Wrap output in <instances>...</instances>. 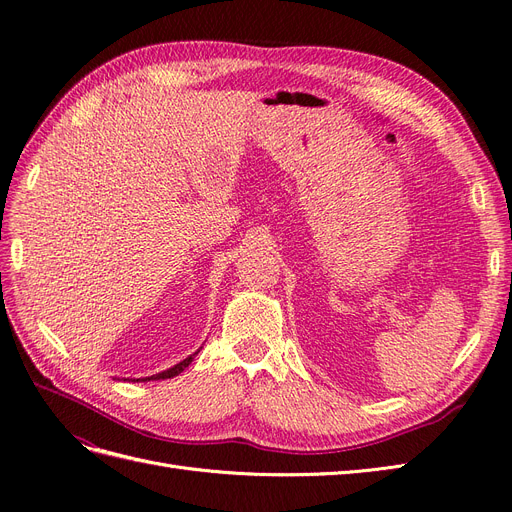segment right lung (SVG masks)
<instances>
[{"label": "right lung", "mask_w": 512, "mask_h": 512, "mask_svg": "<svg viewBox=\"0 0 512 512\" xmlns=\"http://www.w3.org/2000/svg\"><path fill=\"white\" fill-rule=\"evenodd\" d=\"M200 352V350H198ZM198 352H194V354H189L187 358H183V361L179 363V365H175V367H170V369H166V371H162V373H156V375H151V377H145L143 382H147V380H168V377H175V375H179L189 363L194 361V356L198 354ZM139 382V380H137Z\"/></svg>", "instance_id": "1"}]
</instances>
